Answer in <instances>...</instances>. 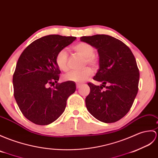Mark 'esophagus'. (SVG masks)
Wrapping results in <instances>:
<instances>
[{"mask_svg":"<svg viewBox=\"0 0 158 158\" xmlns=\"http://www.w3.org/2000/svg\"><path fill=\"white\" fill-rule=\"evenodd\" d=\"M81 86V85H80V84H77V88H80Z\"/></svg>","mask_w":158,"mask_h":158,"instance_id":"esophagus-1","label":"esophagus"}]
</instances>
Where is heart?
<instances>
[{"label": "heart", "instance_id": "heart-1", "mask_svg": "<svg viewBox=\"0 0 158 158\" xmlns=\"http://www.w3.org/2000/svg\"><path fill=\"white\" fill-rule=\"evenodd\" d=\"M73 50L85 58V63L91 67H96L98 63V58L94 55V48L86 42H79L73 46ZM55 62L58 69L62 71H67L68 66V54L64 50H61L56 54ZM92 70L90 68H85L80 71H71L64 75V79L66 81L82 83L89 79L92 75Z\"/></svg>", "mask_w": 158, "mask_h": 158}]
</instances>
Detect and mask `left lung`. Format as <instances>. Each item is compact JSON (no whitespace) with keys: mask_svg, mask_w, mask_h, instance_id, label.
I'll return each instance as SVG.
<instances>
[{"mask_svg":"<svg viewBox=\"0 0 158 158\" xmlns=\"http://www.w3.org/2000/svg\"><path fill=\"white\" fill-rule=\"evenodd\" d=\"M80 40L97 49L99 55V69L94 79L102 84H87L90 87L85 98L87 110L101 122L115 123L130 110L137 94L139 72L136 60L125 44L110 35L83 36Z\"/></svg>","mask_w":158,"mask_h":158,"instance_id":"obj_1","label":"left lung"}]
</instances>
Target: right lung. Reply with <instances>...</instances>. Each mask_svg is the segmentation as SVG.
Returning a JSON list of instances; mask_svg holds the SVG:
<instances>
[{
    "label": "right lung",
    "mask_w": 158,
    "mask_h": 158,
    "mask_svg": "<svg viewBox=\"0 0 158 158\" xmlns=\"http://www.w3.org/2000/svg\"><path fill=\"white\" fill-rule=\"evenodd\" d=\"M75 40L73 36H44L30 44L18 59L13 77L14 97L22 114L33 123H53L75 91L73 82L58 83L60 71L55 62L57 53Z\"/></svg>",
    "instance_id": "add662e5"
}]
</instances>
